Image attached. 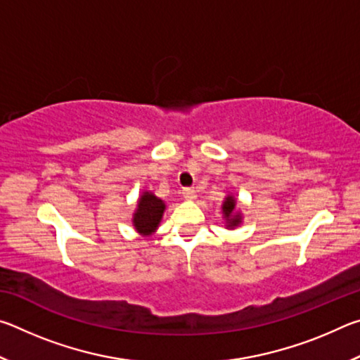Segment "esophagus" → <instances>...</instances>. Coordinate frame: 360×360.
Returning <instances> with one entry per match:
<instances>
[{
  "label": "esophagus",
  "instance_id": "esophagus-1",
  "mask_svg": "<svg viewBox=\"0 0 360 360\" xmlns=\"http://www.w3.org/2000/svg\"><path fill=\"white\" fill-rule=\"evenodd\" d=\"M182 195H184V198L186 200H195L197 198V191H195V188H191V187H187V188H184V191H182Z\"/></svg>",
  "mask_w": 360,
  "mask_h": 360
}]
</instances>
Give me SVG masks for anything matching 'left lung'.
<instances>
[{"instance_id":"obj_1","label":"left lung","mask_w":360,"mask_h":360,"mask_svg":"<svg viewBox=\"0 0 360 360\" xmlns=\"http://www.w3.org/2000/svg\"><path fill=\"white\" fill-rule=\"evenodd\" d=\"M222 217L225 229L233 230L243 224V214L238 210V202H236V198L231 193H229L222 202Z\"/></svg>"}]
</instances>
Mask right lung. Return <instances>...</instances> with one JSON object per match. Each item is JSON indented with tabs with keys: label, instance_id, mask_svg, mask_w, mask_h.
Segmentation results:
<instances>
[{
	"label": "right lung",
	"instance_id": "add662e5",
	"mask_svg": "<svg viewBox=\"0 0 360 360\" xmlns=\"http://www.w3.org/2000/svg\"><path fill=\"white\" fill-rule=\"evenodd\" d=\"M167 210V203L158 198L154 192L144 191L139 195L136 210L131 216L133 229L141 236L154 235L158 225L162 222L163 212Z\"/></svg>",
	"mask_w": 360,
	"mask_h": 360
}]
</instances>
